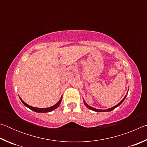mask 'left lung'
Segmentation results:
<instances>
[{
    "label": "left lung",
    "mask_w": 147,
    "mask_h": 147,
    "mask_svg": "<svg viewBox=\"0 0 147 147\" xmlns=\"http://www.w3.org/2000/svg\"><path fill=\"white\" fill-rule=\"evenodd\" d=\"M127 94H128V93H127ZM127 94H126V96H124V98H123V100H122L120 102H119L118 104H117L116 106L112 107V108H109V109H95V108H93V107H91V106H89L88 104L86 102L85 100H84V104H85V105H86L87 107H88V108L89 109H91V110H93V111H96V112H106V111H111L113 110L114 109H115V108H117V107H118L119 105H121V104L122 103H123V102L124 100V99L126 98V96H127Z\"/></svg>",
    "instance_id": "obj_1"
}]
</instances>
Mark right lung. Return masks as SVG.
Segmentation results:
<instances>
[{
    "instance_id": "right-lung-1",
    "label": "right lung",
    "mask_w": 147,
    "mask_h": 147,
    "mask_svg": "<svg viewBox=\"0 0 147 147\" xmlns=\"http://www.w3.org/2000/svg\"><path fill=\"white\" fill-rule=\"evenodd\" d=\"M20 98V97H19ZM20 99H21V100L22 102H23V104H24V106H26V107H28V108H30V109H32V110H33L34 111H35V112H38V113H48V112H50V111H52L53 110H54V109H56L59 106V104H60L61 102V100H62V96L60 98V100H59L58 102H57L55 105H54L53 106L51 107H49V108H34V107H32V106H29L28 104H27L26 103L24 102L22 100V99L20 98Z\"/></svg>"
}]
</instances>
